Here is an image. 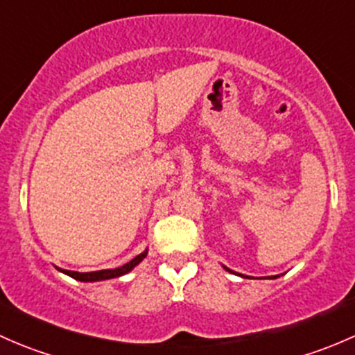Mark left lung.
I'll return each mask as SVG.
<instances>
[{
	"mask_svg": "<svg viewBox=\"0 0 355 355\" xmlns=\"http://www.w3.org/2000/svg\"><path fill=\"white\" fill-rule=\"evenodd\" d=\"M225 270H227V271H230V270H228V268H227V266H225ZM271 278H275V277H271Z\"/></svg>",
	"mask_w": 355,
	"mask_h": 355,
	"instance_id": "1",
	"label": "left lung"
}]
</instances>
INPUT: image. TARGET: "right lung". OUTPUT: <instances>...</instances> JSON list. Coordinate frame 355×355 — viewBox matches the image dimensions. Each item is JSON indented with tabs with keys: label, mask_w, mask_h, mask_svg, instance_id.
Returning a JSON list of instances; mask_svg holds the SVG:
<instances>
[{
	"label": "right lung",
	"mask_w": 355,
	"mask_h": 355,
	"mask_svg": "<svg viewBox=\"0 0 355 355\" xmlns=\"http://www.w3.org/2000/svg\"><path fill=\"white\" fill-rule=\"evenodd\" d=\"M148 256V250H144L142 254H139V256H135L134 259L128 261L127 264H123V266L120 268H114V270H99V271H91V273H78V271H68V270H63V273L68 275V277L75 278V280L78 282H101V280H110V278H118L121 277V275H127L128 271L134 270L135 266H137L139 263H141L144 257Z\"/></svg>",
	"instance_id": "add662e5"
}]
</instances>
